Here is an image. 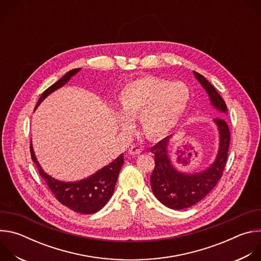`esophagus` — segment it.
Masks as SVG:
<instances>
[{
  "label": "esophagus",
  "mask_w": 261,
  "mask_h": 261,
  "mask_svg": "<svg viewBox=\"0 0 261 261\" xmlns=\"http://www.w3.org/2000/svg\"><path fill=\"white\" fill-rule=\"evenodd\" d=\"M141 153V148L136 145H131L129 148V154L130 155H139Z\"/></svg>",
  "instance_id": "34e87169"
}]
</instances>
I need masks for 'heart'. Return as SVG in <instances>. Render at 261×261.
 <instances>
[{"label": "heart", "instance_id": "obj_1", "mask_svg": "<svg viewBox=\"0 0 261 261\" xmlns=\"http://www.w3.org/2000/svg\"><path fill=\"white\" fill-rule=\"evenodd\" d=\"M190 98V91L182 83L146 76L122 89L119 106L127 118H139L140 128L146 137L157 139L176 127L188 108ZM121 126L129 129V120L122 118Z\"/></svg>", "mask_w": 261, "mask_h": 261}]
</instances>
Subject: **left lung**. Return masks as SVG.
Segmentation results:
<instances>
[{
  "label": "left lung",
  "instance_id": "1",
  "mask_svg": "<svg viewBox=\"0 0 261 261\" xmlns=\"http://www.w3.org/2000/svg\"><path fill=\"white\" fill-rule=\"evenodd\" d=\"M194 75L210 96L213 105L222 113H226L227 106L213 85L201 74L194 71ZM215 123L220 133L219 153L211 167L202 172L187 174L177 171L167 155L169 137H165L151 147L155 155V168L151 175V187L157 199L172 210L190 207L204 198L217 185L224 171L230 144V131L224 119L217 118Z\"/></svg>",
  "mask_w": 261,
  "mask_h": 261
}]
</instances>
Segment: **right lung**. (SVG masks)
<instances>
[{
    "label": "right lung",
    "instance_id": "1",
    "mask_svg": "<svg viewBox=\"0 0 261 261\" xmlns=\"http://www.w3.org/2000/svg\"><path fill=\"white\" fill-rule=\"evenodd\" d=\"M80 70L81 68H76L68 71L61 80L46 89L37 102L36 107L50 93L63 87ZM30 152L33 162L38 168L39 174L45 180L56 198L70 210L86 215L98 212L107 203L115 191L120 170L124 164V155L122 154L115 161L86 179L74 182H64L53 178L42 170L35 157L32 144L30 146Z\"/></svg>",
    "mask_w": 261,
    "mask_h": 261
}]
</instances>
